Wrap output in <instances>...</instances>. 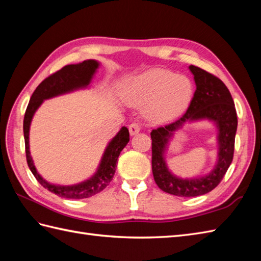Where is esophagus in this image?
<instances>
[{
	"instance_id": "1",
	"label": "esophagus",
	"mask_w": 261,
	"mask_h": 261,
	"mask_svg": "<svg viewBox=\"0 0 261 261\" xmlns=\"http://www.w3.org/2000/svg\"><path fill=\"white\" fill-rule=\"evenodd\" d=\"M140 129H141L140 124H139V123H136V122H134V123H131V124L129 125V132H130L131 136L137 135L138 132L140 131Z\"/></svg>"
}]
</instances>
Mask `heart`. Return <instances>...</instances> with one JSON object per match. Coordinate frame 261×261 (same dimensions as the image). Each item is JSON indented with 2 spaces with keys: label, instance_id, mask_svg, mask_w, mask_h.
I'll return each mask as SVG.
<instances>
[{
  "label": "heart",
  "instance_id": "heart-1",
  "mask_svg": "<svg viewBox=\"0 0 261 261\" xmlns=\"http://www.w3.org/2000/svg\"><path fill=\"white\" fill-rule=\"evenodd\" d=\"M193 85L184 75L153 69L136 77L121 93L123 102L131 107H145L149 120L162 121L179 114L191 101Z\"/></svg>",
  "mask_w": 261,
  "mask_h": 261
}]
</instances>
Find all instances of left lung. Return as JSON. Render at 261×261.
<instances>
[{"instance_id": "1", "label": "left lung", "mask_w": 261, "mask_h": 261, "mask_svg": "<svg viewBox=\"0 0 261 261\" xmlns=\"http://www.w3.org/2000/svg\"><path fill=\"white\" fill-rule=\"evenodd\" d=\"M196 90L190 107L180 119L151 131L152 174L160 190L171 195L194 197L204 195L218 186L233 159L238 126L234 102L224 83L196 66H190ZM210 119L218 127V163L205 176L182 180L168 169L164 160L169 139L186 121Z\"/></svg>"}]
</instances>
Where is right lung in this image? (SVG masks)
Wrapping results in <instances>:
<instances>
[{
    "label": "right lung",
    "mask_w": 261,
    "mask_h": 261,
    "mask_svg": "<svg viewBox=\"0 0 261 261\" xmlns=\"http://www.w3.org/2000/svg\"><path fill=\"white\" fill-rule=\"evenodd\" d=\"M98 66L99 63L93 59L84 60V62L80 64L65 66L60 70L47 77L46 80H43L38 85L36 91L33 92L30 102L28 104V108L25 110L23 120V135L28 166H29L31 173L36 177V179L40 182L41 186L47 188L49 192L64 198L79 199L91 197L95 195V194L102 192L110 184V181L112 180L115 173L116 163H118L120 152L123 150V148L130 140L129 130H127V127L122 126L121 130L118 132V135L109 142L96 173L90 179L82 181L76 185L60 186L50 184L46 179H43L36 169L29 148L30 124L36 111L45 99L80 90V88L87 87L90 85Z\"/></svg>",
    "instance_id": "1"
}]
</instances>
